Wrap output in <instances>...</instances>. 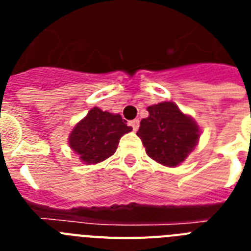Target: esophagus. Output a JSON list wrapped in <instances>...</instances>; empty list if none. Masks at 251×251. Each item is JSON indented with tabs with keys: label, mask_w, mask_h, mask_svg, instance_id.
Segmentation results:
<instances>
[{
	"label": "esophagus",
	"mask_w": 251,
	"mask_h": 251,
	"mask_svg": "<svg viewBox=\"0 0 251 251\" xmlns=\"http://www.w3.org/2000/svg\"><path fill=\"white\" fill-rule=\"evenodd\" d=\"M130 126H132V128H133V130H138V128H139V119H134V121H132L130 122Z\"/></svg>",
	"instance_id": "34e87169"
}]
</instances>
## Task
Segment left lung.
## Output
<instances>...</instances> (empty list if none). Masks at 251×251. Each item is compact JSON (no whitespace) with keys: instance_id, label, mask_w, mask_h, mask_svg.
I'll return each mask as SVG.
<instances>
[{"instance_id":"1","label":"left lung","mask_w":251,"mask_h":251,"mask_svg":"<svg viewBox=\"0 0 251 251\" xmlns=\"http://www.w3.org/2000/svg\"><path fill=\"white\" fill-rule=\"evenodd\" d=\"M137 136L148 157L166 167H177L195 150L201 129L191 115L185 114L172 101H162L147 108Z\"/></svg>"}]
</instances>
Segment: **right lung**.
Masks as SVG:
<instances>
[{
    "label": "right lung",
    "instance_id": "obj_1",
    "mask_svg": "<svg viewBox=\"0 0 251 251\" xmlns=\"http://www.w3.org/2000/svg\"><path fill=\"white\" fill-rule=\"evenodd\" d=\"M126 121L119 114L103 112L94 106L69 134V147L85 165H97L113 156L119 139L129 133Z\"/></svg>",
    "mask_w": 251,
    "mask_h": 251
}]
</instances>
